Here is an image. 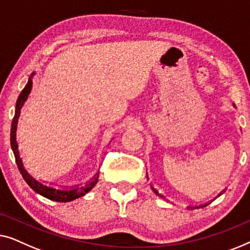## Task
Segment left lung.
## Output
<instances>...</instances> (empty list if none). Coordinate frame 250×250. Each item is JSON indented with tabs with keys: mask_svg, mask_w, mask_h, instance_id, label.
I'll use <instances>...</instances> for the list:
<instances>
[{
	"mask_svg": "<svg viewBox=\"0 0 250 250\" xmlns=\"http://www.w3.org/2000/svg\"><path fill=\"white\" fill-rule=\"evenodd\" d=\"M153 190H154V192H155V194H156L157 196H160V197H163V196H162L161 194H159V191H157V190H155V189H154V188H153ZM220 195H222V194H220Z\"/></svg>",
	"mask_w": 250,
	"mask_h": 250,
	"instance_id": "left-lung-1",
	"label": "left lung"
}]
</instances>
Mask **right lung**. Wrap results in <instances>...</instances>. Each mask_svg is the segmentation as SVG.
I'll list each match as a JSON object with an SVG mask.
<instances>
[{"label": "right lung", "mask_w": 250, "mask_h": 250, "mask_svg": "<svg viewBox=\"0 0 250 250\" xmlns=\"http://www.w3.org/2000/svg\"><path fill=\"white\" fill-rule=\"evenodd\" d=\"M31 88H33V80L29 79V82L26 85V87L21 91L18 100H17V105H16V113H15V118L12 120V125H11V148L13 150V154L16 156V162L17 165H18V168L20 171V173L22 174V177L24 179V181L27 182L28 186L33 189L34 191H36L37 194H40L42 196L46 197V198L54 200V202H61V203H66V202H71L73 199L79 198V197L83 196L87 194L91 188L94 187L95 185L97 184V178H94L89 184H87L85 187H77V188H72V189H54V188H50L47 186L42 185L41 182H38L35 180V179L29 175V173L24 170L22 162H21V159L19 156V152H18V146H17V142H16V130H17V125H18V119L20 115V110L22 107V105L24 104V102L27 101L28 96H29Z\"/></svg>", "instance_id": "add662e5"}]
</instances>
